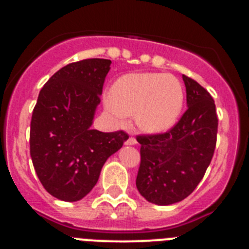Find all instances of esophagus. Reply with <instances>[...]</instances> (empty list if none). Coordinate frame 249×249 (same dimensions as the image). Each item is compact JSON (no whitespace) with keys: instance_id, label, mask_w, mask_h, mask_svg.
Here are the masks:
<instances>
[{"instance_id":"obj_1","label":"esophagus","mask_w":249,"mask_h":249,"mask_svg":"<svg viewBox=\"0 0 249 249\" xmlns=\"http://www.w3.org/2000/svg\"><path fill=\"white\" fill-rule=\"evenodd\" d=\"M124 144H126V146H136V144H137V140H136L135 137H128L126 142H124Z\"/></svg>"}]
</instances>
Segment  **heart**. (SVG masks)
Listing matches in <instances>:
<instances>
[{"label": "heart", "instance_id": "b5f03b06", "mask_svg": "<svg viewBox=\"0 0 249 249\" xmlns=\"http://www.w3.org/2000/svg\"><path fill=\"white\" fill-rule=\"evenodd\" d=\"M184 102L182 83L172 74L141 72L116 81L105 108L118 123L133 116L137 126L147 133H163L181 116Z\"/></svg>", "mask_w": 249, "mask_h": 249}]
</instances>
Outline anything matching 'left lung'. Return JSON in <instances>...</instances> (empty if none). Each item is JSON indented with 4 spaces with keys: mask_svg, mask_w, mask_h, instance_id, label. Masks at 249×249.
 Wrapping results in <instances>:
<instances>
[{
    "mask_svg": "<svg viewBox=\"0 0 249 249\" xmlns=\"http://www.w3.org/2000/svg\"><path fill=\"white\" fill-rule=\"evenodd\" d=\"M187 106L178 123L162 135L138 136L141 164L136 186L142 197L169 206L195 191L211 163L217 141L215 105L199 83L182 76Z\"/></svg>",
    "mask_w": 249,
    "mask_h": 249,
    "instance_id": "8db88e82",
    "label": "left lung"
}]
</instances>
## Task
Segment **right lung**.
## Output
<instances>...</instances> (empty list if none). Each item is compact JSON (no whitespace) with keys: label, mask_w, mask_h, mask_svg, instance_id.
Here are the masks:
<instances>
[{"label":"right lung","mask_w":249,"mask_h":249,"mask_svg":"<svg viewBox=\"0 0 249 249\" xmlns=\"http://www.w3.org/2000/svg\"><path fill=\"white\" fill-rule=\"evenodd\" d=\"M111 61L70 63L51 77L37 98L30 132L35 171L50 195L65 202L92 191L107 158L123 146V131L92 129Z\"/></svg>","instance_id":"1"}]
</instances>
